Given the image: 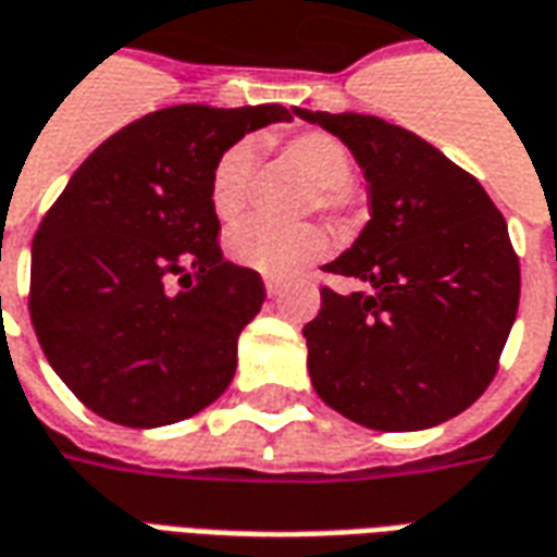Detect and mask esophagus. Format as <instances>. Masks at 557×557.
Here are the masks:
<instances>
[{"label": "esophagus", "instance_id": "34e87169", "mask_svg": "<svg viewBox=\"0 0 557 557\" xmlns=\"http://www.w3.org/2000/svg\"><path fill=\"white\" fill-rule=\"evenodd\" d=\"M280 292H283V286H280V283H274V280H265V295H268V298H277Z\"/></svg>", "mask_w": 557, "mask_h": 557}]
</instances>
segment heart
Segmentation results:
<instances>
[{
    "instance_id": "heart-1",
    "label": "heart",
    "mask_w": 557,
    "mask_h": 557,
    "mask_svg": "<svg viewBox=\"0 0 557 557\" xmlns=\"http://www.w3.org/2000/svg\"><path fill=\"white\" fill-rule=\"evenodd\" d=\"M252 157V144L238 141L213 165L211 211L220 223H235L247 208ZM286 157L317 184L313 205H319L322 211L344 208L349 198L346 189L352 184V159L344 144L325 132H305L286 144ZM225 250L240 268H250L271 280H289L325 256L329 235L319 225L280 228L268 223H244L228 235Z\"/></svg>"
}]
</instances>
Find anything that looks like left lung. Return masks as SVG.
Listing matches in <instances>:
<instances>
[{
	"mask_svg": "<svg viewBox=\"0 0 557 557\" xmlns=\"http://www.w3.org/2000/svg\"><path fill=\"white\" fill-rule=\"evenodd\" d=\"M295 114L349 147L371 220L325 271L368 283L322 289L305 325L307 371L332 410L373 431H422L492 383L519 310L507 220L476 177L380 116Z\"/></svg>",
	"mask_w": 557,
	"mask_h": 557,
	"instance_id": "left-lung-1",
	"label": "left lung"
}]
</instances>
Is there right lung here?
I'll return each instance as SVG.
<instances>
[{"instance_id": "add662e5", "label": "right lung", "mask_w": 557, "mask_h": 557, "mask_svg": "<svg viewBox=\"0 0 557 557\" xmlns=\"http://www.w3.org/2000/svg\"><path fill=\"white\" fill-rule=\"evenodd\" d=\"M295 111L162 108L114 132L69 177L35 232L29 317L50 368L92 413L171 425L228 388L265 286L220 252L211 174L247 132Z\"/></svg>"}]
</instances>
